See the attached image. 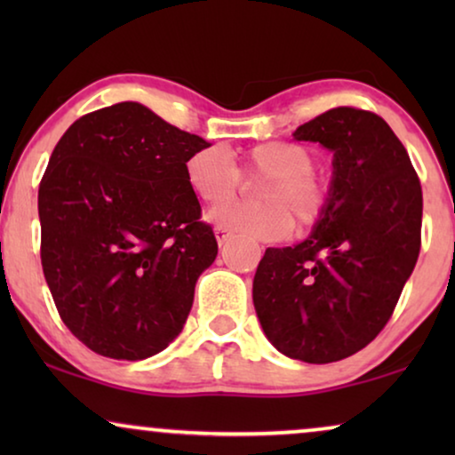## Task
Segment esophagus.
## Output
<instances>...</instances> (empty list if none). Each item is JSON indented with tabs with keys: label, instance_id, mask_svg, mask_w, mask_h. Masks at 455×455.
<instances>
[{
	"label": "esophagus",
	"instance_id": "1",
	"mask_svg": "<svg viewBox=\"0 0 455 455\" xmlns=\"http://www.w3.org/2000/svg\"><path fill=\"white\" fill-rule=\"evenodd\" d=\"M215 235H217V242H220V244H226V242L232 238V232H229V229H226V228L217 226L215 228Z\"/></svg>",
	"mask_w": 455,
	"mask_h": 455
}]
</instances>
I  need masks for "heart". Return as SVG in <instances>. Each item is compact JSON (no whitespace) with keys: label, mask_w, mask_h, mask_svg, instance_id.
Listing matches in <instances>:
<instances>
[{"label":"heart","mask_w":455,"mask_h":455,"mask_svg":"<svg viewBox=\"0 0 455 455\" xmlns=\"http://www.w3.org/2000/svg\"><path fill=\"white\" fill-rule=\"evenodd\" d=\"M315 153L298 142L269 140L244 148L240 165L223 147H204L186 161V182L207 204L238 195L244 176L267 178L259 188L263 203H229L211 213L217 226L259 240H279L294 228H313L327 209V190L316 178Z\"/></svg>","instance_id":"1"}]
</instances>
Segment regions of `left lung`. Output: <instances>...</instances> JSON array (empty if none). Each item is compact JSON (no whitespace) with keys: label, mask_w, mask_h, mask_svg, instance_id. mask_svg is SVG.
Instances as JSON below:
<instances>
[{"label":"left lung","mask_w":455,"mask_h":455,"mask_svg":"<svg viewBox=\"0 0 455 455\" xmlns=\"http://www.w3.org/2000/svg\"><path fill=\"white\" fill-rule=\"evenodd\" d=\"M296 140L333 153L327 209L296 246L267 248L252 282L260 327L285 356L347 358L381 333L420 252L422 188L383 117L333 108Z\"/></svg>","instance_id":"left-lung-1"}]
</instances>
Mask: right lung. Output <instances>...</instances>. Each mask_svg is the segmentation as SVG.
Masks as SVG:
<instances>
[{"mask_svg":"<svg viewBox=\"0 0 455 455\" xmlns=\"http://www.w3.org/2000/svg\"><path fill=\"white\" fill-rule=\"evenodd\" d=\"M211 147L140 103L72 124L39 186L41 265L64 325L92 352L142 360L182 331L213 228L186 182Z\"/></svg>","mask_w":455,"mask_h":455,"instance_id":"1","label":"right lung"}]
</instances>
